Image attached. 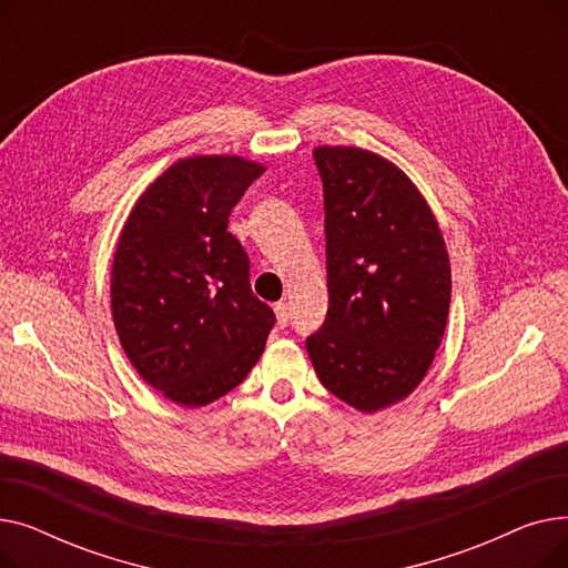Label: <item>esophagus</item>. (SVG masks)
Returning a JSON list of instances; mask_svg holds the SVG:
<instances>
[{
  "mask_svg": "<svg viewBox=\"0 0 568 568\" xmlns=\"http://www.w3.org/2000/svg\"><path fill=\"white\" fill-rule=\"evenodd\" d=\"M274 313H276L278 324H281V326H285V324H287V320H290V308H287V304H285V302L276 304V306H274Z\"/></svg>",
  "mask_w": 568,
  "mask_h": 568,
  "instance_id": "1",
  "label": "esophagus"
}]
</instances>
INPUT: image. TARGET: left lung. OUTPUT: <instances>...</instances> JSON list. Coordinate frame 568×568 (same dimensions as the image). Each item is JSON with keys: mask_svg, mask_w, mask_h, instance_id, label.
<instances>
[{"mask_svg": "<svg viewBox=\"0 0 568 568\" xmlns=\"http://www.w3.org/2000/svg\"><path fill=\"white\" fill-rule=\"evenodd\" d=\"M329 311L306 338L336 398L373 414L426 377L452 302V264L426 197L392 161L317 146Z\"/></svg>", "mask_w": 568, "mask_h": 568, "instance_id": "1", "label": "left lung"}]
</instances>
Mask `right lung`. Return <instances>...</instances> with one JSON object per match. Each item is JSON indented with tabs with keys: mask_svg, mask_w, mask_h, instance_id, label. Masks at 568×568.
I'll return each mask as SVG.
<instances>
[{
	"mask_svg": "<svg viewBox=\"0 0 568 568\" xmlns=\"http://www.w3.org/2000/svg\"><path fill=\"white\" fill-rule=\"evenodd\" d=\"M262 172L242 156L179 159L138 197L119 234L110 278L119 343L140 377L176 405L202 407L242 384L276 322L227 232L232 206Z\"/></svg>",
	"mask_w": 568,
	"mask_h": 568,
	"instance_id": "add662e5",
	"label": "right lung"
}]
</instances>
